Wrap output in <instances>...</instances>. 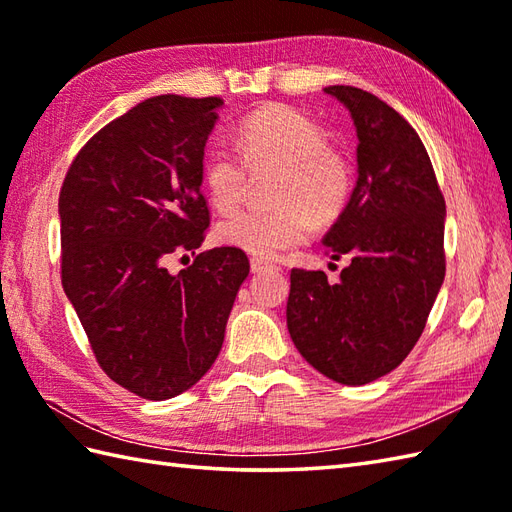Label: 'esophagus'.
<instances>
[{"label": "esophagus", "instance_id": "esophagus-1", "mask_svg": "<svg viewBox=\"0 0 512 512\" xmlns=\"http://www.w3.org/2000/svg\"><path fill=\"white\" fill-rule=\"evenodd\" d=\"M270 268H277V266L270 262H264V259H259V257L250 259V270H253V273H264V270H270Z\"/></svg>", "mask_w": 512, "mask_h": 512}]
</instances>
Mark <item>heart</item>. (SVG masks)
<instances>
[{"mask_svg":"<svg viewBox=\"0 0 512 512\" xmlns=\"http://www.w3.org/2000/svg\"><path fill=\"white\" fill-rule=\"evenodd\" d=\"M237 149L217 140L204 154L202 180L215 209L231 211L246 189L248 167H281L270 209H242L217 224V242L255 257L301 246L314 220L330 224L352 195V167L328 147L323 129L292 107L273 105L239 125Z\"/></svg>","mask_w":512,"mask_h":512,"instance_id":"b5f03b06","label":"heart"}]
</instances>
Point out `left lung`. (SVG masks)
<instances>
[{"instance_id": "left-lung-1", "label": "left lung", "mask_w": 512, "mask_h": 512, "mask_svg": "<svg viewBox=\"0 0 512 512\" xmlns=\"http://www.w3.org/2000/svg\"><path fill=\"white\" fill-rule=\"evenodd\" d=\"M325 94L354 121L358 178L323 246L352 262L339 284L323 270L292 268L286 319L317 372L365 385L396 369L420 339L444 281L447 206L427 149L394 107L352 85Z\"/></svg>"}]
</instances>
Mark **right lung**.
Wrapping results in <instances>:
<instances>
[{"label": "right lung", "instance_id": "obj_1", "mask_svg": "<svg viewBox=\"0 0 512 512\" xmlns=\"http://www.w3.org/2000/svg\"><path fill=\"white\" fill-rule=\"evenodd\" d=\"M222 105L176 94L138 103L92 136L61 187L65 297L103 372L147 400L178 396L209 372L250 270L231 246L176 275L165 268L209 228L202 160Z\"/></svg>", "mask_w": 512, "mask_h": 512}]
</instances>
